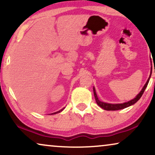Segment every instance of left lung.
Masks as SVG:
<instances>
[{
	"mask_svg": "<svg viewBox=\"0 0 155 155\" xmlns=\"http://www.w3.org/2000/svg\"><path fill=\"white\" fill-rule=\"evenodd\" d=\"M151 74H152V70H151V73H150V78H148L147 82H146L145 85H144L143 89H142V90L140 91V92L139 94H137L136 97H135V98L132 99V100L128 101V102H125L124 104H109V103H105V102H103V101H99L98 97H97V95L96 94L95 89H94V87H93L94 98H95V100H96L97 104L101 108H102V109H104V110H107V111H116V110L123 109H125V108H126V107H130V106H131V105L134 104L136 103L137 101H138L140 99L142 95L143 94L144 92H145V89H146V87H147V86L148 84V82H149V81H150V77H151Z\"/></svg>",
	"mask_w": 155,
	"mask_h": 155,
	"instance_id": "left-lung-1",
	"label": "left lung"
}]
</instances>
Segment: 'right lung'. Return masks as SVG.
I'll return each instance as SVG.
<instances>
[{
    "mask_svg": "<svg viewBox=\"0 0 155 155\" xmlns=\"http://www.w3.org/2000/svg\"><path fill=\"white\" fill-rule=\"evenodd\" d=\"M63 109H64V108H63V109H61V110H60V111H57V112H55V113H54V114H57V113H59V112L62 111Z\"/></svg>",
    "mask_w": 155,
    "mask_h": 155,
    "instance_id": "right-lung-1",
    "label": "right lung"
}]
</instances>
